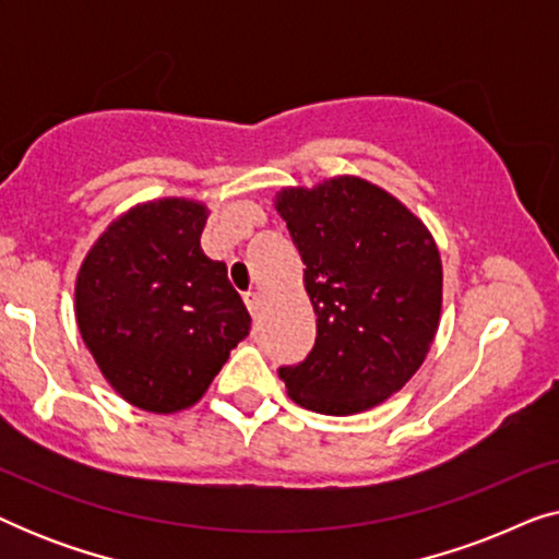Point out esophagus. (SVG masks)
Listing matches in <instances>:
<instances>
[{
	"mask_svg": "<svg viewBox=\"0 0 559 559\" xmlns=\"http://www.w3.org/2000/svg\"><path fill=\"white\" fill-rule=\"evenodd\" d=\"M243 302H247L251 316H257L259 308H262V293H259V289H251V293L243 295Z\"/></svg>",
	"mask_w": 559,
	"mask_h": 559,
	"instance_id": "1",
	"label": "esophagus"
}]
</instances>
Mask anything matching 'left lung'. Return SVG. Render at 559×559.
I'll use <instances>...</instances> for the list:
<instances>
[{"label":"left lung","instance_id":"obj_1","mask_svg":"<svg viewBox=\"0 0 559 559\" xmlns=\"http://www.w3.org/2000/svg\"><path fill=\"white\" fill-rule=\"evenodd\" d=\"M318 316L316 346L280 379L320 415L377 407L423 366L438 333L442 264L432 234L394 195L361 178L277 193Z\"/></svg>","mask_w":559,"mask_h":559}]
</instances>
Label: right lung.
I'll return each instance as SVG.
<instances>
[{
	"mask_svg": "<svg viewBox=\"0 0 559 559\" xmlns=\"http://www.w3.org/2000/svg\"><path fill=\"white\" fill-rule=\"evenodd\" d=\"M205 218L186 198L136 205L98 236L75 280V320L98 369L157 415L193 407L251 328L226 264L203 254Z\"/></svg>",
	"mask_w": 559,
	"mask_h": 559,
	"instance_id": "obj_1",
	"label": "right lung"
}]
</instances>
